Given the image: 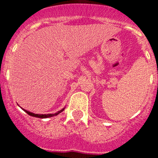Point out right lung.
Returning <instances> with one entry per match:
<instances>
[{"label":"right lung","instance_id":"add662e5","mask_svg":"<svg viewBox=\"0 0 158 158\" xmlns=\"http://www.w3.org/2000/svg\"><path fill=\"white\" fill-rule=\"evenodd\" d=\"M23 110H24V111L27 114H29L30 116L35 117V118H51V117H53V116H56V115H57L58 114H60V112L63 111V110H64V108H63L62 110H59V111H57V113H55V114H34V113H32V112H30V111H28V110H24V109H23Z\"/></svg>","mask_w":158,"mask_h":158}]
</instances>
